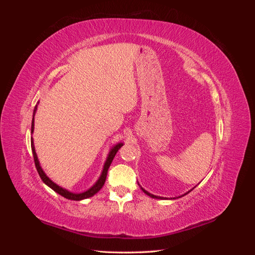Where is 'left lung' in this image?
Here are the masks:
<instances>
[{
    "mask_svg": "<svg viewBox=\"0 0 255 255\" xmlns=\"http://www.w3.org/2000/svg\"><path fill=\"white\" fill-rule=\"evenodd\" d=\"M138 185H139V184H138ZM139 186H140V185H139ZM140 188H141V190L144 192V194L145 195H148L149 197H151V198H153V199H160V200H167L168 198H164V197H158V196H154V195H152V194H150V192H148V191H146L145 189H143L141 186H140ZM195 188V187H194ZM194 188H192V189H194ZM192 189H190V190H188L187 192H185V194L184 195H182V196H179V197H176V198H181V197H183V196H185V195H187V194H189V192L192 190ZM176 198H170V199H176Z\"/></svg>",
    "mask_w": 255,
    "mask_h": 255,
    "instance_id": "8db88e82",
    "label": "left lung"
}]
</instances>
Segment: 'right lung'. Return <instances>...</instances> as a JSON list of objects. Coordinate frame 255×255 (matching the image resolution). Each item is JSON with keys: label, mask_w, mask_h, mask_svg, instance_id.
<instances>
[{"label": "right lung", "mask_w": 255, "mask_h": 255, "mask_svg": "<svg viewBox=\"0 0 255 255\" xmlns=\"http://www.w3.org/2000/svg\"><path fill=\"white\" fill-rule=\"evenodd\" d=\"M38 104H39V102H38V103L36 104L35 109H34V113H33L32 128H30V133H32V134L34 133L35 114H36V111H37ZM30 144H32V151H33V156H34V160H35V166H36V169H37L38 173H39V176L41 177L42 182H43L45 185H47V186H49L51 189H53L54 191L57 192V194L60 195L61 197H64V198H66V199H68V200H73V201H81V200L88 199V198H90V197H92V196H95V195L97 194V192L103 187V185H104L105 180H106L107 171H109V168H110V166H111V164H112V161H113L115 155H116V154H117L118 150L123 145V142H118V143H116L115 145L112 146L110 152H109V154H107V157H106V160H105L104 166H103V170H102V172H101V175H100V177L98 179V181H97L94 185H92V186H91L89 189L85 190V191H83V192H79V194H78V192H71V191L67 190L66 188L59 186V185H57L56 183H54V182L50 179V177H49L47 174H45V172L42 170V168H41V166H40L39 159H38V157H37V154H36V151H35V145H34V139H33V137L30 138Z\"/></svg>", "instance_id": "1"}]
</instances>
